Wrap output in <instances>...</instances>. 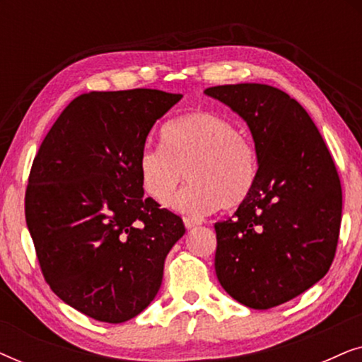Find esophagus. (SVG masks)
I'll return each mask as SVG.
<instances>
[{
  "label": "esophagus",
  "instance_id": "1",
  "mask_svg": "<svg viewBox=\"0 0 362 362\" xmlns=\"http://www.w3.org/2000/svg\"><path fill=\"white\" fill-rule=\"evenodd\" d=\"M182 222H185V227H186L187 230L194 229L196 226H199V222L194 221V219H191V217H185V219H182Z\"/></svg>",
  "mask_w": 362,
  "mask_h": 362
}]
</instances>
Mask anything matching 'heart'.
Segmentation results:
<instances>
[{
	"label": "heart",
	"instance_id": "heart-1",
	"mask_svg": "<svg viewBox=\"0 0 362 362\" xmlns=\"http://www.w3.org/2000/svg\"><path fill=\"white\" fill-rule=\"evenodd\" d=\"M163 146L145 148L138 160L143 189L158 204H168L186 177L191 185L173 206L189 214L239 209L255 189V146L217 113L194 112L168 123Z\"/></svg>",
	"mask_w": 362,
	"mask_h": 362
}]
</instances>
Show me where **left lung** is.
Listing matches in <instances>:
<instances>
[{"instance_id":"1","label":"left lung","mask_w":362,"mask_h":362,"mask_svg":"<svg viewBox=\"0 0 362 362\" xmlns=\"http://www.w3.org/2000/svg\"><path fill=\"white\" fill-rule=\"evenodd\" d=\"M247 123L259 180L232 219L216 222V275L254 310L298 296L328 274L341 226L338 171L308 113L264 83L206 88Z\"/></svg>"}]
</instances>
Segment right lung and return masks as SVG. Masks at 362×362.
<instances>
[{"label": "right lung", "mask_w": 362, "mask_h": 362, "mask_svg": "<svg viewBox=\"0 0 362 362\" xmlns=\"http://www.w3.org/2000/svg\"><path fill=\"white\" fill-rule=\"evenodd\" d=\"M181 98L153 88L83 93L33 161L26 224L44 279L97 321L140 315L186 232L180 216L145 197L138 171L148 133Z\"/></svg>", "instance_id": "add662e5"}]
</instances>
